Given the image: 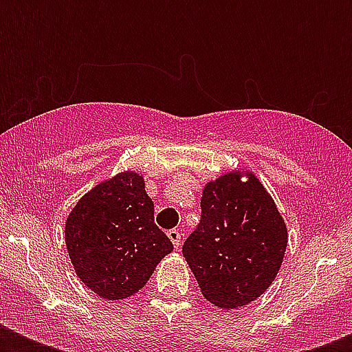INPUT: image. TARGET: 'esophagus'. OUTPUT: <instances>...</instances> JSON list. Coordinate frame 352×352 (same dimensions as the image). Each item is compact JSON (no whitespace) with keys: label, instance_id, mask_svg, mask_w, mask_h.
<instances>
[{"label":"esophagus","instance_id":"34e87169","mask_svg":"<svg viewBox=\"0 0 352 352\" xmlns=\"http://www.w3.org/2000/svg\"><path fill=\"white\" fill-rule=\"evenodd\" d=\"M168 237H170V241L173 243V246H175V248H179V246H181V237H182L181 230L173 228V230L168 232Z\"/></svg>","mask_w":352,"mask_h":352}]
</instances>
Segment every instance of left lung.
Returning <instances> with one entry per match:
<instances>
[{"mask_svg":"<svg viewBox=\"0 0 352 352\" xmlns=\"http://www.w3.org/2000/svg\"><path fill=\"white\" fill-rule=\"evenodd\" d=\"M201 221L182 254L203 296L219 309H239L272 285L289 232L278 206L250 170L206 182Z\"/></svg>","mask_w":352,"mask_h":352,"instance_id":"8db88e82","label":"left lung"}]
</instances>
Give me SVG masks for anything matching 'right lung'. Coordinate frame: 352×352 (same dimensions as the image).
I'll return each instance as SVG.
<instances>
[{
    "instance_id": "obj_1",
    "label": "right lung",
    "mask_w": 352,
    "mask_h": 352,
    "mask_svg": "<svg viewBox=\"0 0 352 352\" xmlns=\"http://www.w3.org/2000/svg\"><path fill=\"white\" fill-rule=\"evenodd\" d=\"M144 177L120 171L91 188L65 221V246L80 281L104 300L131 298L171 250L155 225Z\"/></svg>"
}]
</instances>
